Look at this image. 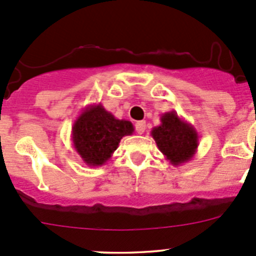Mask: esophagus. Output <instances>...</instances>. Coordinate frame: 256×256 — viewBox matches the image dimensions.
Returning <instances> with one entry per match:
<instances>
[{"instance_id":"esophagus-1","label":"esophagus","mask_w":256,"mask_h":256,"mask_svg":"<svg viewBox=\"0 0 256 256\" xmlns=\"http://www.w3.org/2000/svg\"><path fill=\"white\" fill-rule=\"evenodd\" d=\"M136 128V132L140 134V135H142V134L144 132V130H146V122L144 121H138L135 125Z\"/></svg>"}]
</instances>
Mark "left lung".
<instances>
[{"label":"left lung","mask_w":256,"mask_h":256,"mask_svg":"<svg viewBox=\"0 0 256 256\" xmlns=\"http://www.w3.org/2000/svg\"><path fill=\"white\" fill-rule=\"evenodd\" d=\"M161 124L151 130V136L164 158L172 166H180L190 161L200 144L197 130L176 112L161 115Z\"/></svg>","instance_id":"obj_1"}]
</instances>
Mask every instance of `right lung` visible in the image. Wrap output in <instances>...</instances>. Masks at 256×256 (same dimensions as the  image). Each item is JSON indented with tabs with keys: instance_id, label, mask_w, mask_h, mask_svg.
Instances as JSON below:
<instances>
[{
	"instance_id": "right-lung-1",
	"label": "right lung",
	"mask_w": 256,
	"mask_h": 256,
	"mask_svg": "<svg viewBox=\"0 0 256 256\" xmlns=\"http://www.w3.org/2000/svg\"><path fill=\"white\" fill-rule=\"evenodd\" d=\"M134 130L130 121L118 120L99 102L82 109L72 128V141L82 162L98 167L112 158L121 138Z\"/></svg>"
}]
</instances>
